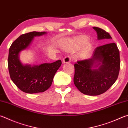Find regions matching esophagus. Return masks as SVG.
<instances>
[{"label": "esophagus", "instance_id": "esophagus-1", "mask_svg": "<svg viewBox=\"0 0 128 128\" xmlns=\"http://www.w3.org/2000/svg\"><path fill=\"white\" fill-rule=\"evenodd\" d=\"M70 61L71 59L69 55H66V56H65V58L63 59V60H62L64 63H68V62H70Z\"/></svg>", "mask_w": 128, "mask_h": 128}]
</instances>
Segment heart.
Segmentation results:
<instances>
[{
  "label": "heart",
  "mask_w": 128,
  "mask_h": 128,
  "mask_svg": "<svg viewBox=\"0 0 128 128\" xmlns=\"http://www.w3.org/2000/svg\"><path fill=\"white\" fill-rule=\"evenodd\" d=\"M87 42L86 39L84 38H79L72 41V42L69 46L68 49L70 51H77L83 47ZM90 50V45H86L82 48V49L79 52L78 56L80 58H86Z\"/></svg>",
  "instance_id": "obj_1"
}]
</instances>
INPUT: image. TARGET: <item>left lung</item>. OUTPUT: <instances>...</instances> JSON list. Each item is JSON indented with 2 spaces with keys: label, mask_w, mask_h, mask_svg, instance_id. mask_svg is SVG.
<instances>
[{
  "label": "left lung",
  "mask_w": 128,
  "mask_h": 128,
  "mask_svg": "<svg viewBox=\"0 0 128 128\" xmlns=\"http://www.w3.org/2000/svg\"><path fill=\"white\" fill-rule=\"evenodd\" d=\"M98 40L112 38L108 32L101 28L94 27ZM97 62L101 64L93 67ZM99 64L97 69H93ZM120 68L119 50L114 42L97 46L92 58L78 60L74 64V83L82 94L97 96L107 91L115 82Z\"/></svg>",
  "instance_id": "1"
}]
</instances>
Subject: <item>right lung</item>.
Returning <instances> with one entry per match:
<instances>
[{
  "instance_id": "add662e5",
  "label": "right lung",
  "mask_w": 128,
  "mask_h": 128,
  "mask_svg": "<svg viewBox=\"0 0 128 128\" xmlns=\"http://www.w3.org/2000/svg\"><path fill=\"white\" fill-rule=\"evenodd\" d=\"M45 34V32L34 31L22 34L9 48L8 66L10 77L16 86L27 94L44 92L49 88L55 73L62 65L60 60L34 66H24L20 62V52L30 45L34 36Z\"/></svg>"
}]
</instances>
